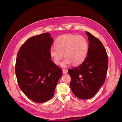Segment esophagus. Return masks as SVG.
<instances>
[{"label": "esophagus", "mask_w": 122, "mask_h": 122, "mask_svg": "<svg viewBox=\"0 0 122 122\" xmlns=\"http://www.w3.org/2000/svg\"><path fill=\"white\" fill-rule=\"evenodd\" d=\"M67 72V71L66 70V69H63V74H66Z\"/></svg>", "instance_id": "obj_1"}]
</instances>
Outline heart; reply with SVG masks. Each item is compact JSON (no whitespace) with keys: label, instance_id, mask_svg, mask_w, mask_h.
Masks as SVG:
<instances>
[{"label":"heart","instance_id":"b5f03b06","mask_svg":"<svg viewBox=\"0 0 122 122\" xmlns=\"http://www.w3.org/2000/svg\"><path fill=\"white\" fill-rule=\"evenodd\" d=\"M56 47L50 49V56L55 64L59 65L61 60L66 57L61 64L66 67L72 63L77 66L82 63L87 55L88 42L84 37L74 34H66L59 37L56 42Z\"/></svg>","mask_w":122,"mask_h":122}]
</instances>
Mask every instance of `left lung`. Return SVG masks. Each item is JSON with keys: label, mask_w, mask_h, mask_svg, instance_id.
Here are the masks:
<instances>
[{"label": "left lung", "mask_w": 122, "mask_h": 122, "mask_svg": "<svg viewBox=\"0 0 122 122\" xmlns=\"http://www.w3.org/2000/svg\"><path fill=\"white\" fill-rule=\"evenodd\" d=\"M87 55L78 66L68 70L71 77V88L74 95L81 99L92 98L105 81L108 57L102 42L88 32Z\"/></svg>", "instance_id": "left-lung-1"}]
</instances>
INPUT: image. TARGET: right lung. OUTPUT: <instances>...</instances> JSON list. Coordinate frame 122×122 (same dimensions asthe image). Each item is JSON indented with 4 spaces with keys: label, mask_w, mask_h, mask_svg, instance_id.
Segmentation results:
<instances>
[{
    "label": "right lung",
    "mask_w": 122,
    "mask_h": 122,
    "mask_svg": "<svg viewBox=\"0 0 122 122\" xmlns=\"http://www.w3.org/2000/svg\"><path fill=\"white\" fill-rule=\"evenodd\" d=\"M49 33L28 39L17 54L15 73L19 86L31 100L42 103L51 99L62 69L51 59L50 49L53 39Z\"/></svg>",
    "instance_id": "add662e5"
}]
</instances>
